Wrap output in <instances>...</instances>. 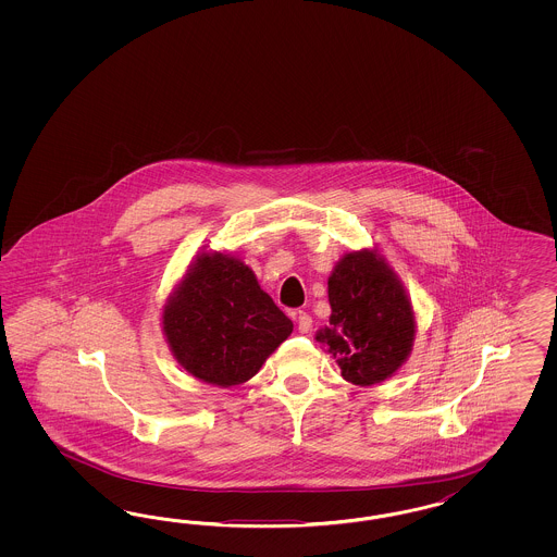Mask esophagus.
<instances>
[{"mask_svg":"<svg viewBox=\"0 0 557 557\" xmlns=\"http://www.w3.org/2000/svg\"><path fill=\"white\" fill-rule=\"evenodd\" d=\"M294 317H296V321H298V331H300V333H308V331L312 329V317H310L308 312L298 310Z\"/></svg>","mask_w":557,"mask_h":557,"instance_id":"esophagus-1","label":"esophagus"}]
</instances>
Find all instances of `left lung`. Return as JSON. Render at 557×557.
<instances>
[{
	"instance_id": "8db88e82",
	"label": "left lung",
	"mask_w": 557,
	"mask_h": 557,
	"mask_svg": "<svg viewBox=\"0 0 557 557\" xmlns=\"http://www.w3.org/2000/svg\"><path fill=\"white\" fill-rule=\"evenodd\" d=\"M329 326L317 341L355 386L384 382L406 361L414 341V312L405 287L375 251L347 253L329 277Z\"/></svg>"
}]
</instances>
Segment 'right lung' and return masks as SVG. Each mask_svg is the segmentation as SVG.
Segmentation results:
<instances>
[{"label":"right lung","instance_id":"right-lung-1","mask_svg":"<svg viewBox=\"0 0 557 557\" xmlns=\"http://www.w3.org/2000/svg\"><path fill=\"white\" fill-rule=\"evenodd\" d=\"M292 329L251 268L216 251L198 255L163 308L171 354L187 373L220 388L251 380Z\"/></svg>","mask_w":557,"mask_h":557}]
</instances>
